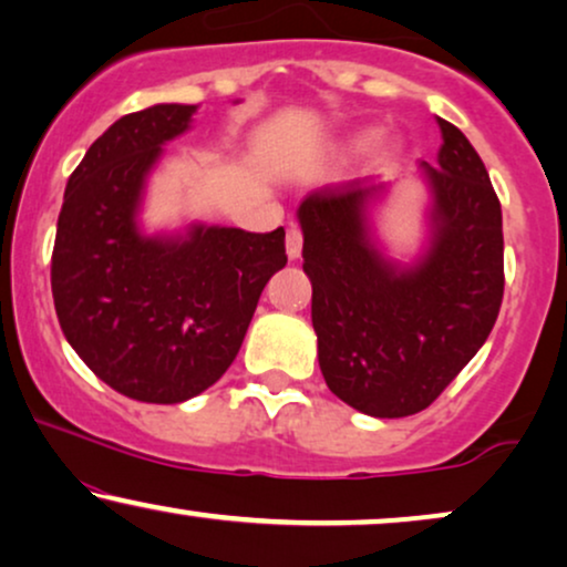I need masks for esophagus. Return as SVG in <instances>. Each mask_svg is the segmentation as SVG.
<instances>
[{
	"mask_svg": "<svg viewBox=\"0 0 567 567\" xmlns=\"http://www.w3.org/2000/svg\"><path fill=\"white\" fill-rule=\"evenodd\" d=\"M285 246H288V256L292 261L300 259V251H303V233L298 228H290L288 238H285Z\"/></svg>",
	"mask_w": 567,
	"mask_h": 567,
	"instance_id": "34e87169",
	"label": "esophagus"
}]
</instances>
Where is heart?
<instances>
[{
    "mask_svg": "<svg viewBox=\"0 0 567 567\" xmlns=\"http://www.w3.org/2000/svg\"><path fill=\"white\" fill-rule=\"evenodd\" d=\"M368 142H371V134H354V137H350V140L344 142L342 153L344 155H358V153H362V150L368 147Z\"/></svg>",
    "mask_w": 567,
    "mask_h": 567,
    "instance_id": "heart-1",
    "label": "heart"
}]
</instances>
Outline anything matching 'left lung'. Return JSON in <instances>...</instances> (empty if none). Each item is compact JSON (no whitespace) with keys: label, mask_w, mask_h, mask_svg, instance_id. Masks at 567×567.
Listing matches in <instances>:
<instances>
[{"label":"left lung","mask_w":567,"mask_h":567,"mask_svg":"<svg viewBox=\"0 0 567 567\" xmlns=\"http://www.w3.org/2000/svg\"><path fill=\"white\" fill-rule=\"evenodd\" d=\"M430 246L412 267L386 259L371 238L368 205L381 181L323 186L300 202L303 269L323 381L371 417L417 414L462 373L503 303V215L470 140L437 118Z\"/></svg>","instance_id":"1"}]
</instances>
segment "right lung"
<instances>
[{"label": "right lung", "instance_id": "obj_1", "mask_svg": "<svg viewBox=\"0 0 567 567\" xmlns=\"http://www.w3.org/2000/svg\"><path fill=\"white\" fill-rule=\"evenodd\" d=\"M194 113L161 103L111 124L66 181L51 254L66 342L103 383L150 404L186 402L228 371L264 285L288 264L282 228L140 230L147 173Z\"/></svg>", "mask_w": 567, "mask_h": 567}]
</instances>
